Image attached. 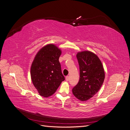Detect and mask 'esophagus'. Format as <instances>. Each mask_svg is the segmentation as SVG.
Returning <instances> with one entry per match:
<instances>
[{
	"mask_svg": "<svg viewBox=\"0 0 130 130\" xmlns=\"http://www.w3.org/2000/svg\"><path fill=\"white\" fill-rule=\"evenodd\" d=\"M66 80L67 81H68L69 80V77L68 76L66 77Z\"/></svg>",
	"mask_w": 130,
	"mask_h": 130,
	"instance_id": "34e87169",
	"label": "esophagus"
}]
</instances>
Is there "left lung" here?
I'll use <instances>...</instances> for the list:
<instances>
[{
  "label": "left lung",
  "instance_id": "left-lung-1",
  "mask_svg": "<svg viewBox=\"0 0 130 130\" xmlns=\"http://www.w3.org/2000/svg\"><path fill=\"white\" fill-rule=\"evenodd\" d=\"M80 79L72 89L73 95L82 101L89 100L99 91L105 80V71L98 56L89 51L78 52Z\"/></svg>",
  "mask_w": 130,
  "mask_h": 130
}]
</instances>
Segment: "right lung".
Segmentation results:
<instances>
[{"label": "right lung", "instance_id": "add662e5", "mask_svg": "<svg viewBox=\"0 0 130 130\" xmlns=\"http://www.w3.org/2000/svg\"><path fill=\"white\" fill-rule=\"evenodd\" d=\"M61 53L56 45L48 44L38 51L34 59L30 70L31 81L43 97L52 95L64 80L58 60Z\"/></svg>", "mask_w": 130, "mask_h": 130}]
</instances>
